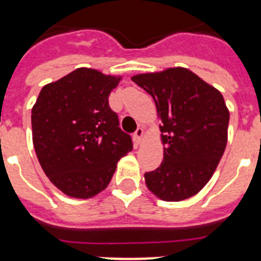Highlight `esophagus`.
Instances as JSON below:
<instances>
[{
	"label": "esophagus",
	"mask_w": 261,
	"mask_h": 261,
	"mask_svg": "<svg viewBox=\"0 0 261 261\" xmlns=\"http://www.w3.org/2000/svg\"><path fill=\"white\" fill-rule=\"evenodd\" d=\"M144 129L142 128H138L137 130L135 132V135H133V141H135L136 145H141L142 140H144Z\"/></svg>",
	"instance_id": "obj_1"
}]
</instances>
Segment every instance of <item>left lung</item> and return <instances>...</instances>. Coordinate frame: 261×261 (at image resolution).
<instances>
[{
	"label": "left lung",
	"mask_w": 261,
	"mask_h": 261,
	"mask_svg": "<svg viewBox=\"0 0 261 261\" xmlns=\"http://www.w3.org/2000/svg\"><path fill=\"white\" fill-rule=\"evenodd\" d=\"M150 94L162 121L163 161L145 174L163 201L197 195L211 180L227 144L230 112L222 94L190 69L176 66L132 77Z\"/></svg>",
	"instance_id": "8db88e82"
}]
</instances>
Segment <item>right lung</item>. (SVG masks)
Returning <instances> with one entry per match:
<instances>
[{
    "instance_id": "obj_1",
    "label": "right lung",
    "mask_w": 261,
    "mask_h": 261,
    "mask_svg": "<svg viewBox=\"0 0 261 261\" xmlns=\"http://www.w3.org/2000/svg\"><path fill=\"white\" fill-rule=\"evenodd\" d=\"M121 75L78 68L41 89L32 107V142L50 183L74 199L107 188L120 158L133 149L108 106Z\"/></svg>"
}]
</instances>
